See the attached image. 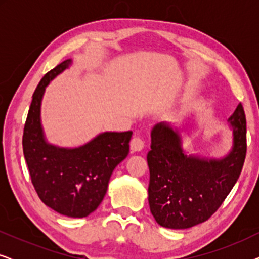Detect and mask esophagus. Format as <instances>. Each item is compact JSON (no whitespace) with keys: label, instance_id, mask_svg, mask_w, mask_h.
Returning <instances> with one entry per match:
<instances>
[{"label":"esophagus","instance_id":"obj_1","mask_svg":"<svg viewBox=\"0 0 259 259\" xmlns=\"http://www.w3.org/2000/svg\"><path fill=\"white\" fill-rule=\"evenodd\" d=\"M144 146L145 143L140 137H134L131 140V150H132V152H140L144 148Z\"/></svg>","mask_w":259,"mask_h":259}]
</instances>
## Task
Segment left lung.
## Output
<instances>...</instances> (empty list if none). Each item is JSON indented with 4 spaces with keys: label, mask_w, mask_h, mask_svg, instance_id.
I'll return each instance as SVG.
<instances>
[{
    "label": "left lung",
    "mask_w": 259,
    "mask_h": 259,
    "mask_svg": "<svg viewBox=\"0 0 259 259\" xmlns=\"http://www.w3.org/2000/svg\"><path fill=\"white\" fill-rule=\"evenodd\" d=\"M232 147L223 158L186 154L178 128L159 122L151 131L148 204L155 222L189 229L207 221L239 178L246 155V119L242 104L229 118Z\"/></svg>",
    "instance_id": "1"
}]
</instances>
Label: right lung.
<instances>
[{
	"mask_svg": "<svg viewBox=\"0 0 259 259\" xmlns=\"http://www.w3.org/2000/svg\"><path fill=\"white\" fill-rule=\"evenodd\" d=\"M72 59L42 77L33 94L23 130V154L40 199L60 214L83 218L104 199L113 171L127 157L132 132H104L79 147H59L46 139L41 102L46 87Z\"/></svg>",
	"mask_w": 259,
	"mask_h": 259,
	"instance_id": "1",
	"label": "right lung"
}]
</instances>
